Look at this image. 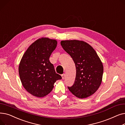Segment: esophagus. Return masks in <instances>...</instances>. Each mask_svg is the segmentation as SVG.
Segmentation results:
<instances>
[{
	"instance_id": "obj_1",
	"label": "esophagus",
	"mask_w": 125,
	"mask_h": 125,
	"mask_svg": "<svg viewBox=\"0 0 125 125\" xmlns=\"http://www.w3.org/2000/svg\"><path fill=\"white\" fill-rule=\"evenodd\" d=\"M62 79L63 80H64V78H65V74H62Z\"/></svg>"
}]
</instances>
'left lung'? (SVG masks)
Here are the masks:
<instances>
[{"label": "left lung", "mask_w": 125, "mask_h": 125, "mask_svg": "<svg viewBox=\"0 0 125 125\" xmlns=\"http://www.w3.org/2000/svg\"><path fill=\"white\" fill-rule=\"evenodd\" d=\"M61 45L75 65V81L68 89L82 99L93 95L100 86L103 73V64L96 51L83 41H62Z\"/></svg>", "instance_id": "8db88e82"}]
</instances>
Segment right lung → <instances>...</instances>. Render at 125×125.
Wrapping results in <instances>:
<instances>
[{"mask_svg": "<svg viewBox=\"0 0 125 125\" xmlns=\"http://www.w3.org/2000/svg\"><path fill=\"white\" fill-rule=\"evenodd\" d=\"M57 44L54 39L39 38L29 46L22 57L19 66L20 77L24 88L32 95H47L56 81L62 79L49 60Z\"/></svg>", "mask_w": 125, "mask_h": 125, "instance_id": "add662e5", "label": "right lung"}]
</instances>
